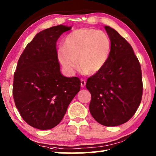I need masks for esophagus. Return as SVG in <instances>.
I'll list each match as a JSON object with an SVG mask.
<instances>
[{
  "instance_id": "1",
  "label": "esophagus",
  "mask_w": 156,
  "mask_h": 156,
  "mask_svg": "<svg viewBox=\"0 0 156 156\" xmlns=\"http://www.w3.org/2000/svg\"><path fill=\"white\" fill-rule=\"evenodd\" d=\"M85 84H86V81L83 80V79H82L80 81V86L82 87H84L85 86Z\"/></svg>"
}]
</instances>
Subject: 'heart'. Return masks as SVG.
<instances>
[{"label":"heart","mask_w":156,"mask_h":156,"mask_svg":"<svg viewBox=\"0 0 156 156\" xmlns=\"http://www.w3.org/2000/svg\"><path fill=\"white\" fill-rule=\"evenodd\" d=\"M112 51V41L104 31L82 28L66 36L58 58L67 72L73 73L76 65L85 73L93 75L107 64ZM77 62H76V60Z\"/></svg>","instance_id":"obj_1"}]
</instances>
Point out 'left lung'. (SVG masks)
<instances>
[{
  "label": "left lung",
  "instance_id": "left-lung-1",
  "mask_svg": "<svg viewBox=\"0 0 156 156\" xmlns=\"http://www.w3.org/2000/svg\"><path fill=\"white\" fill-rule=\"evenodd\" d=\"M112 51L105 67L87 79L91 95L89 111L102 125L118 126L130 119L140 104L142 80L140 65L131 44L109 26H105Z\"/></svg>",
  "mask_w": 156,
  "mask_h": 156
}]
</instances>
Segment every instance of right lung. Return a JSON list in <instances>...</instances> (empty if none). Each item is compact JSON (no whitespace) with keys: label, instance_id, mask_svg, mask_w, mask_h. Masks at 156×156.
Returning <instances> with one entry per match:
<instances>
[{"label":"right lung","instance_id":"1","mask_svg":"<svg viewBox=\"0 0 156 156\" xmlns=\"http://www.w3.org/2000/svg\"><path fill=\"white\" fill-rule=\"evenodd\" d=\"M71 29L60 25L40 31L18 60L13 96L21 117L34 128L47 130L58 125L80 89L77 77L61 74L58 60L56 42Z\"/></svg>","mask_w":156,"mask_h":156}]
</instances>
